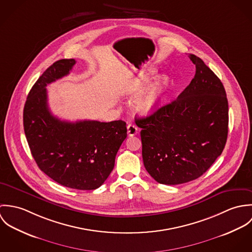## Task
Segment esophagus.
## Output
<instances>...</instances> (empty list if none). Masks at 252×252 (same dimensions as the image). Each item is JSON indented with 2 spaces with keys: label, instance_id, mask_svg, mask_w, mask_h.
Wrapping results in <instances>:
<instances>
[{
  "label": "esophagus",
  "instance_id": "1",
  "mask_svg": "<svg viewBox=\"0 0 252 252\" xmlns=\"http://www.w3.org/2000/svg\"><path fill=\"white\" fill-rule=\"evenodd\" d=\"M127 133L130 137L135 136L138 133V127L134 124H128L127 126Z\"/></svg>",
  "mask_w": 252,
  "mask_h": 252
}]
</instances>
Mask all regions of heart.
I'll use <instances>...</instances> for the list:
<instances>
[{"label": "heart", "instance_id": "obj_1", "mask_svg": "<svg viewBox=\"0 0 252 252\" xmlns=\"http://www.w3.org/2000/svg\"><path fill=\"white\" fill-rule=\"evenodd\" d=\"M147 76L140 78L135 77L129 82V90L135 92L141 89L144 84L147 82ZM169 85V79L167 76L163 75L157 78L153 83H151L148 88L145 90L144 94H142L135 102V107L143 114H149L153 112L158 108L161 98L165 90Z\"/></svg>", "mask_w": 252, "mask_h": 252}]
</instances>
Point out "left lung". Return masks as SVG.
<instances>
[{
    "mask_svg": "<svg viewBox=\"0 0 252 252\" xmlns=\"http://www.w3.org/2000/svg\"><path fill=\"white\" fill-rule=\"evenodd\" d=\"M190 84L172 103L136 119L142 128L144 165L161 184L176 185L200 178L221 155L228 136V100L224 86L204 61Z\"/></svg>",
    "mask_w": 252,
    "mask_h": 252,
    "instance_id": "1",
    "label": "left lung"
}]
</instances>
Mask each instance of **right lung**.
<instances>
[{
    "mask_svg": "<svg viewBox=\"0 0 252 252\" xmlns=\"http://www.w3.org/2000/svg\"><path fill=\"white\" fill-rule=\"evenodd\" d=\"M74 64V59L56 61L38 77L24 106V132L36 165L46 176L69 188L93 190L111 173L127 128L122 120L69 122L52 115L45 87L69 74Z\"/></svg>",
    "mask_w": 252,
    "mask_h": 252,
    "instance_id": "right-lung-1",
    "label": "right lung"
}]
</instances>
